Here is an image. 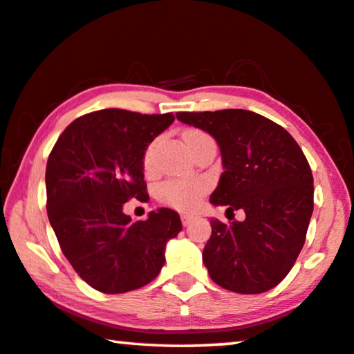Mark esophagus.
I'll list each match as a JSON object with an SVG mask.
<instances>
[{
    "label": "esophagus",
    "mask_w": 354,
    "mask_h": 354,
    "mask_svg": "<svg viewBox=\"0 0 354 354\" xmlns=\"http://www.w3.org/2000/svg\"><path fill=\"white\" fill-rule=\"evenodd\" d=\"M194 221V216H190V214H181V222H183V225L184 227H187L190 222Z\"/></svg>",
    "instance_id": "34e87169"
}]
</instances>
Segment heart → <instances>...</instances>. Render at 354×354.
I'll use <instances>...</instances> for the list:
<instances>
[{
    "mask_svg": "<svg viewBox=\"0 0 354 354\" xmlns=\"http://www.w3.org/2000/svg\"><path fill=\"white\" fill-rule=\"evenodd\" d=\"M203 137H207L205 132L197 131V129H190V131L184 132V142L189 147L190 143H194L195 140H200ZM157 140L151 142L148 148L145 149L143 154V167L149 170L151 160H153V151L156 147ZM207 192V183L203 179H189V181H168L162 184L157 190V197H159L160 203L165 206H170L173 209L178 211H192L198 206L200 200L203 198V195Z\"/></svg>",
    "mask_w": 354,
    "mask_h": 354,
    "instance_id": "b5f03b06",
    "label": "heart"
}]
</instances>
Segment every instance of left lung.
I'll return each mask as SVG.
<instances>
[{"label": "left lung", "mask_w": 354, "mask_h": 354, "mask_svg": "<svg viewBox=\"0 0 354 354\" xmlns=\"http://www.w3.org/2000/svg\"><path fill=\"white\" fill-rule=\"evenodd\" d=\"M176 116L211 133L221 148L225 171L211 203L227 205V212H245L243 222L211 221L203 249L209 277L234 293H265L282 282L306 243L313 211L310 165L282 126L254 111H179Z\"/></svg>", "instance_id": "obj_1"}]
</instances>
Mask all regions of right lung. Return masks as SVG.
I'll list each match as a JSON object with an SVG mask.
<instances>
[{
  "mask_svg": "<svg viewBox=\"0 0 354 354\" xmlns=\"http://www.w3.org/2000/svg\"><path fill=\"white\" fill-rule=\"evenodd\" d=\"M175 121L105 109L72 121L47 160V214L59 248L88 285L115 295L157 277L167 241L183 230L178 212L160 207L147 221L122 212L131 198H149L143 154Z\"/></svg>",
  "mask_w": 354,
  "mask_h": 354,
  "instance_id": "obj_1",
  "label": "right lung"
}]
</instances>
